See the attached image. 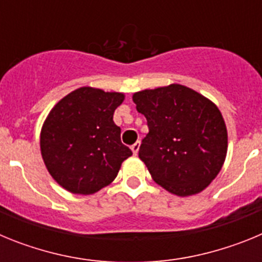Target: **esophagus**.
I'll list each match as a JSON object with an SVG mask.
<instances>
[{
  "mask_svg": "<svg viewBox=\"0 0 262 262\" xmlns=\"http://www.w3.org/2000/svg\"><path fill=\"white\" fill-rule=\"evenodd\" d=\"M139 148H140V142H136L135 144H133V145H131V149H133L134 155H138V152H139Z\"/></svg>",
  "mask_w": 262,
  "mask_h": 262,
  "instance_id": "1",
  "label": "esophagus"
}]
</instances>
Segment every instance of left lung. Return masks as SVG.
<instances>
[{"instance_id": "8db88e82", "label": "left lung", "mask_w": 262, "mask_h": 262, "mask_svg": "<svg viewBox=\"0 0 262 262\" xmlns=\"http://www.w3.org/2000/svg\"><path fill=\"white\" fill-rule=\"evenodd\" d=\"M133 99L149 129L139 157L155 181L180 196L209 186L227 154V128L219 108L178 84L138 92Z\"/></svg>"}]
</instances>
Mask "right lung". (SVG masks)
<instances>
[{"label": "right lung", "mask_w": 262, "mask_h": 262, "mask_svg": "<svg viewBox=\"0 0 262 262\" xmlns=\"http://www.w3.org/2000/svg\"><path fill=\"white\" fill-rule=\"evenodd\" d=\"M124 96L80 88L55 105L40 134L41 157L53 180L73 194H93L114 181L133 155L113 115Z\"/></svg>", "instance_id": "1"}]
</instances>
